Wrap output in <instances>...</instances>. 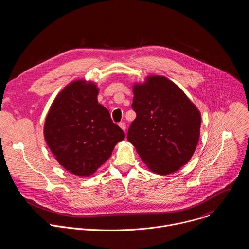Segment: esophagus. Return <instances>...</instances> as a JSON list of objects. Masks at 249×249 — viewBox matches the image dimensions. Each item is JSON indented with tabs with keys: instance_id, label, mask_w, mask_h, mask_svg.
<instances>
[{
	"instance_id": "34e87169",
	"label": "esophagus",
	"mask_w": 249,
	"mask_h": 249,
	"mask_svg": "<svg viewBox=\"0 0 249 249\" xmlns=\"http://www.w3.org/2000/svg\"><path fill=\"white\" fill-rule=\"evenodd\" d=\"M119 126H120V128H121L122 130H124V131L126 130V123H125V122H120V123H119Z\"/></svg>"
}]
</instances>
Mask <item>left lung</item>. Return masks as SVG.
Listing matches in <instances>:
<instances>
[{
	"label": "left lung",
	"instance_id": "obj_1",
	"mask_svg": "<svg viewBox=\"0 0 249 249\" xmlns=\"http://www.w3.org/2000/svg\"><path fill=\"white\" fill-rule=\"evenodd\" d=\"M136 118L127 139L148 167L161 175L178 170L193 156L200 136L201 115L174 83L149 77L134 86Z\"/></svg>",
	"mask_w": 249,
	"mask_h": 249
}]
</instances>
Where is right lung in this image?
<instances>
[{
    "instance_id": "1",
    "label": "right lung",
    "mask_w": 249,
    "mask_h": 249,
    "mask_svg": "<svg viewBox=\"0 0 249 249\" xmlns=\"http://www.w3.org/2000/svg\"><path fill=\"white\" fill-rule=\"evenodd\" d=\"M94 84L76 81L67 86L52 103L44 137L58 162L71 173L89 176L107 160L123 130L97 101Z\"/></svg>"
}]
</instances>
